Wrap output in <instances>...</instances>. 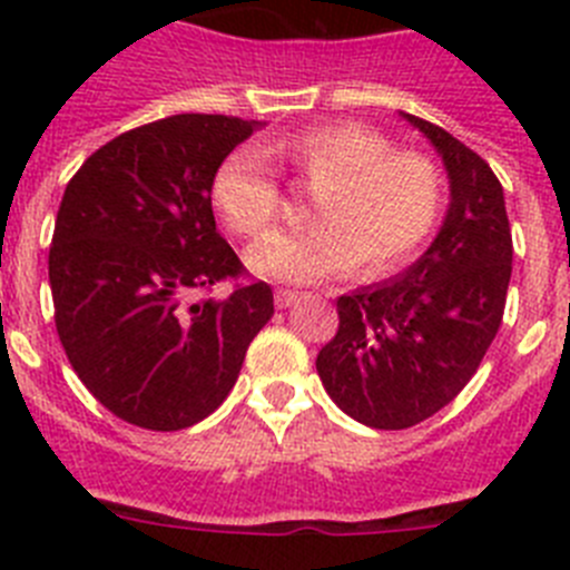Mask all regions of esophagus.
I'll return each instance as SVG.
<instances>
[{
  "mask_svg": "<svg viewBox=\"0 0 570 570\" xmlns=\"http://www.w3.org/2000/svg\"><path fill=\"white\" fill-rule=\"evenodd\" d=\"M296 299H299V294H296V291H288V288H279L274 294L276 308H291V305H294Z\"/></svg>",
  "mask_w": 570,
  "mask_h": 570,
  "instance_id": "1",
  "label": "esophagus"
}]
</instances>
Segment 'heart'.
Listing matches in <instances>:
<instances>
[{
	"mask_svg": "<svg viewBox=\"0 0 570 570\" xmlns=\"http://www.w3.org/2000/svg\"><path fill=\"white\" fill-rule=\"evenodd\" d=\"M314 190L305 230L256 242L248 265L279 282L342 276L356 262L387 274L420 250L442 210V176L422 154H396L385 134L365 125H322L265 145ZM262 154H228L210 179V203L234 234L262 236L282 210L279 185Z\"/></svg>",
	"mask_w": 570,
	"mask_h": 570,
	"instance_id": "obj_1",
	"label": "heart"
}]
</instances>
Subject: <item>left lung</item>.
I'll list each match as a JSON object with an SVG mask.
<instances>
[{
  "instance_id": "1",
  "label": "left lung",
  "mask_w": 570,
  "mask_h": 570,
  "mask_svg": "<svg viewBox=\"0 0 570 570\" xmlns=\"http://www.w3.org/2000/svg\"><path fill=\"white\" fill-rule=\"evenodd\" d=\"M448 174L445 219L400 276L340 296V331L316 356L331 400L356 422L400 431L468 385L502 325L511 225L500 179L448 130L402 114Z\"/></svg>"
}]
</instances>
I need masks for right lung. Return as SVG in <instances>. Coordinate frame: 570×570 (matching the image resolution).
<instances>
[{
  "instance_id": "right-lung-1",
  "label": "right lung",
  "mask_w": 570,
  "mask_h": 570,
  "mask_svg": "<svg viewBox=\"0 0 570 570\" xmlns=\"http://www.w3.org/2000/svg\"><path fill=\"white\" fill-rule=\"evenodd\" d=\"M259 128L168 116L110 139L65 188L48 256L59 340L85 387L130 425L183 431L214 414L274 316L265 282L188 299L239 276L216 230L210 179Z\"/></svg>"
}]
</instances>
